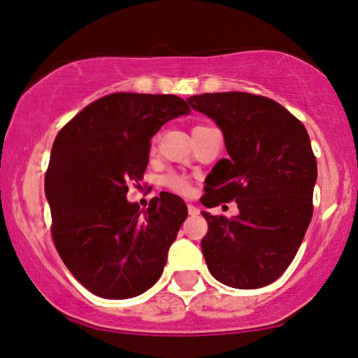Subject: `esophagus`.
<instances>
[{
    "instance_id": "esophagus-1",
    "label": "esophagus",
    "mask_w": 358,
    "mask_h": 358,
    "mask_svg": "<svg viewBox=\"0 0 358 358\" xmlns=\"http://www.w3.org/2000/svg\"><path fill=\"white\" fill-rule=\"evenodd\" d=\"M188 213H190V215H199V213H200L199 207H195L193 203H188Z\"/></svg>"
}]
</instances>
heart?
<instances>
[{
  "label": "heart",
  "mask_w": 358,
  "mask_h": 358,
  "mask_svg": "<svg viewBox=\"0 0 358 358\" xmlns=\"http://www.w3.org/2000/svg\"><path fill=\"white\" fill-rule=\"evenodd\" d=\"M163 185L170 188L171 192L180 193V195H188V193L192 192L190 182H188L183 175H178V173L166 175L165 178H163Z\"/></svg>",
  "instance_id": "1"
}]
</instances>
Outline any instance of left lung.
Wrapping results in <instances>:
<instances>
[{
    "instance_id": "left-lung-1",
    "label": "left lung",
    "mask_w": 358,
    "mask_h": 358,
    "mask_svg": "<svg viewBox=\"0 0 358 358\" xmlns=\"http://www.w3.org/2000/svg\"><path fill=\"white\" fill-rule=\"evenodd\" d=\"M222 129L229 158L205 180V207L236 200L239 215L202 212L210 274L237 289L268 286L296 256L313 217L316 158L306 127L276 101L248 92L188 97Z\"/></svg>"
}]
</instances>
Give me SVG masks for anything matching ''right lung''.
Masks as SVG:
<instances>
[{"instance_id": "add662e5", "label": "right lung", "mask_w": 358, "mask_h": 358, "mask_svg": "<svg viewBox=\"0 0 358 358\" xmlns=\"http://www.w3.org/2000/svg\"><path fill=\"white\" fill-rule=\"evenodd\" d=\"M188 113L173 94L116 92L90 102L57 134L45 175L53 244L96 296H138L162 276L188 208L162 192L139 210L126 200L127 183L145 175L159 127Z\"/></svg>"}]
</instances>
